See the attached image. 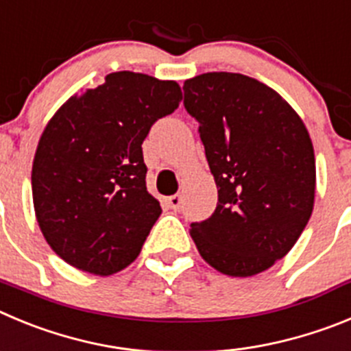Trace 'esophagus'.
<instances>
[{
	"label": "esophagus",
	"instance_id": "obj_1",
	"mask_svg": "<svg viewBox=\"0 0 351 351\" xmlns=\"http://www.w3.org/2000/svg\"><path fill=\"white\" fill-rule=\"evenodd\" d=\"M182 203H183V199H182V195H180V194L171 195V197L168 199V204L171 206V210H175V211L182 208Z\"/></svg>",
	"mask_w": 351,
	"mask_h": 351
}]
</instances>
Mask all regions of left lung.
Listing matches in <instances>:
<instances>
[{
	"label": "left lung",
	"mask_w": 351,
	"mask_h": 351,
	"mask_svg": "<svg viewBox=\"0 0 351 351\" xmlns=\"http://www.w3.org/2000/svg\"><path fill=\"white\" fill-rule=\"evenodd\" d=\"M183 106L199 122L217 208L191 223L199 254L229 276H254L285 257L315 203V152L306 125L266 84L213 71L185 80Z\"/></svg>",
	"instance_id": "obj_1"
}]
</instances>
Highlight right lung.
Instances as JSON below:
<instances>
[{
  "label": "right lung",
  "mask_w": 351,
  "mask_h": 351,
  "mask_svg": "<svg viewBox=\"0 0 351 351\" xmlns=\"http://www.w3.org/2000/svg\"><path fill=\"white\" fill-rule=\"evenodd\" d=\"M180 101L176 82L117 71L50 119L31 187L40 229L62 261L108 276L140 255L162 213L147 192L141 145Z\"/></svg>",
  "instance_id": "obj_1"
}]
</instances>
